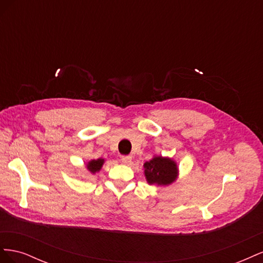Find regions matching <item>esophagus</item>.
I'll use <instances>...</instances> for the list:
<instances>
[{"label": "esophagus", "instance_id": "1", "mask_svg": "<svg viewBox=\"0 0 263 263\" xmlns=\"http://www.w3.org/2000/svg\"><path fill=\"white\" fill-rule=\"evenodd\" d=\"M122 162H123L124 164L129 165V164L132 163V157H130V156H123V157H122Z\"/></svg>", "mask_w": 263, "mask_h": 263}]
</instances>
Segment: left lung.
I'll return each instance as SVG.
<instances>
[{
  "label": "left lung",
  "mask_w": 263,
  "mask_h": 263,
  "mask_svg": "<svg viewBox=\"0 0 263 263\" xmlns=\"http://www.w3.org/2000/svg\"><path fill=\"white\" fill-rule=\"evenodd\" d=\"M145 176L149 184L168 185L177 179V163L172 159L155 157L144 164Z\"/></svg>",
  "instance_id": "left-lung-1"
}]
</instances>
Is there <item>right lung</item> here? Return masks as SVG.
<instances>
[{
    "instance_id": "add662e5",
    "label": "right lung",
    "mask_w": 263,
    "mask_h": 263,
    "mask_svg": "<svg viewBox=\"0 0 263 263\" xmlns=\"http://www.w3.org/2000/svg\"><path fill=\"white\" fill-rule=\"evenodd\" d=\"M103 163H104V159H97V160H91L89 163H87V170H89L91 173H95L101 170Z\"/></svg>"
}]
</instances>
